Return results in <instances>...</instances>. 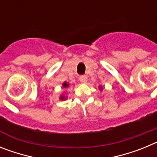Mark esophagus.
Here are the masks:
<instances>
[{
    "instance_id": "obj_1",
    "label": "esophagus",
    "mask_w": 157,
    "mask_h": 157,
    "mask_svg": "<svg viewBox=\"0 0 157 157\" xmlns=\"http://www.w3.org/2000/svg\"><path fill=\"white\" fill-rule=\"evenodd\" d=\"M79 81L82 83H86L87 82V77L86 75H82L79 77Z\"/></svg>"
}]
</instances>
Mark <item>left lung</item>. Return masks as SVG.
<instances>
[{
    "label": "left lung",
    "mask_w": 157,
    "mask_h": 157,
    "mask_svg": "<svg viewBox=\"0 0 157 157\" xmlns=\"http://www.w3.org/2000/svg\"><path fill=\"white\" fill-rule=\"evenodd\" d=\"M99 89H100V90H103V88H102V86H100Z\"/></svg>",
    "instance_id": "obj_1"
}]
</instances>
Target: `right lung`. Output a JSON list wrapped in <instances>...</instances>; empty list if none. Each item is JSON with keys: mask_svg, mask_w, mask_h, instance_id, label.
<instances>
[{"mask_svg": "<svg viewBox=\"0 0 157 157\" xmlns=\"http://www.w3.org/2000/svg\"><path fill=\"white\" fill-rule=\"evenodd\" d=\"M62 86H63V88H67V87L69 86V83H67V82H64L62 84ZM59 99L62 100V101H63V100L65 99L64 95H63V94H62V95H60V97H59Z\"/></svg>", "mask_w": 157, "mask_h": 157, "instance_id": "obj_1", "label": "right lung"}]
</instances>
